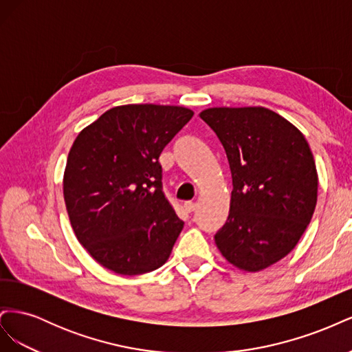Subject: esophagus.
I'll list each match as a JSON object with an SVG mask.
<instances>
[{
    "label": "esophagus",
    "mask_w": 352,
    "mask_h": 352,
    "mask_svg": "<svg viewBox=\"0 0 352 352\" xmlns=\"http://www.w3.org/2000/svg\"><path fill=\"white\" fill-rule=\"evenodd\" d=\"M195 207H197V204H195V202H192V201H186L185 204H184V208H185L186 212H192L195 210Z\"/></svg>",
    "instance_id": "obj_1"
}]
</instances>
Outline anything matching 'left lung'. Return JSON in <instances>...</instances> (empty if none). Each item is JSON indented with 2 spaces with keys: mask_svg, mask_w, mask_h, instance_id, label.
I'll list each match as a JSON object with an SVG mask.
<instances>
[{
  "mask_svg": "<svg viewBox=\"0 0 352 352\" xmlns=\"http://www.w3.org/2000/svg\"><path fill=\"white\" fill-rule=\"evenodd\" d=\"M225 148L232 173L229 216L214 241L230 264L260 272L289 254L310 223L318 177L304 135L264 107L199 113Z\"/></svg>",
  "mask_w": 352,
  "mask_h": 352,
  "instance_id": "8db88e82",
  "label": "left lung"
}]
</instances>
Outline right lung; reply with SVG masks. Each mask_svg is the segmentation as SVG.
Returning <instances> with one entry per match:
<instances>
[{"label":"right lung","mask_w":352,"mask_h":352,"mask_svg":"<svg viewBox=\"0 0 352 352\" xmlns=\"http://www.w3.org/2000/svg\"><path fill=\"white\" fill-rule=\"evenodd\" d=\"M192 116L177 105H119L74 140L63 179L67 214L105 269L144 274L170 257L184 221L163 192L158 158Z\"/></svg>","instance_id":"right-lung-1"}]
</instances>
